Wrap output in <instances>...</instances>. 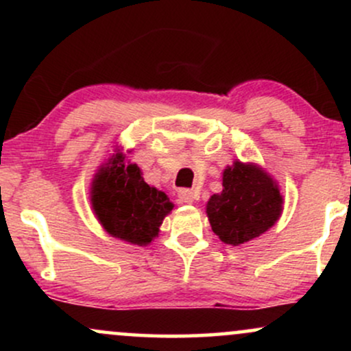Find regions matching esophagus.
<instances>
[{"label":"esophagus","instance_id":"1","mask_svg":"<svg viewBox=\"0 0 351 351\" xmlns=\"http://www.w3.org/2000/svg\"><path fill=\"white\" fill-rule=\"evenodd\" d=\"M178 199L181 201V203L193 204V203H195V199H196V193L193 191V189L183 188V189H180V191H178Z\"/></svg>","mask_w":351,"mask_h":351}]
</instances>
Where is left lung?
Returning <instances> with one entry per match:
<instances>
[{"label": "left lung", "instance_id": "left-lung-1", "mask_svg": "<svg viewBox=\"0 0 351 351\" xmlns=\"http://www.w3.org/2000/svg\"><path fill=\"white\" fill-rule=\"evenodd\" d=\"M284 198L277 181L257 163L236 160L223 171V191L206 203L215 234L229 245H241L269 231L279 221Z\"/></svg>", "mask_w": 351, "mask_h": 351}]
</instances>
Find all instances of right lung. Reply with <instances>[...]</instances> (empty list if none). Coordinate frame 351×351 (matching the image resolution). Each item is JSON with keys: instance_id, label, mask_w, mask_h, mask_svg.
Returning <instances> with one entry per match:
<instances>
[{"instance_id": "1", "label": "right lung", "mask_w": 351, "mask_h": 351, "mask_svg": "<svg viewBox=\"0 0 351 351\" xmlns=\"http://www.w3.org/2000/svg\"><path fill=\"white\" fill-rule=\"evenodd\" d=\"M125 158L123 148L115 145L114 153L99 167L90 183L92 211L107 234L128 244L148 245L158 237L175 204L163 191L145 183L142 170Z\"/></svg>"}]
</instances>
